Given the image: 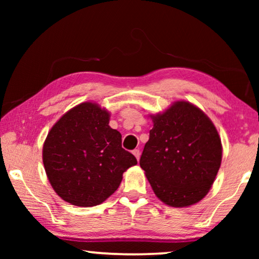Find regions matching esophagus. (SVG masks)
<instances>
[{
  "mask_svg": "<svg viewBox=\"0 0 259 259\" xmlns=\"http://www.w3.org/2000/svg\"><path fill=\"white\" fill-rule=\"evenodd\" d=\"M133 154L136 156V159L139 160V157H140V151L139 150H134Z\"/></svg>",
  "mask_w": 259,
  "mask_h": 259,
  "instance_id": "1",
  "label": "esophagus"
}]
</instances>
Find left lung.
<instances>
[{
	"mask_svg": "<svg viewBox=\"0 0 259 259\" xmlns=\"http://www.w3.org/2000/svg\"><path fill=\"white\" fill-rule=\"evenodd\" d=\"M151 119L153 128L139 163L155 195L170 207L198 203L208 194L222 163L216 126L185 100Z\"/></svg>",
	"mask_w": 259,
	"mask_h": 259,
	"instance_id": "1",
	"label": "left lung"
}]
</instances>
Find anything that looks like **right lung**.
<instances>
[{
    "label": "right lung",
    "mask_w": 259,
    "mask_h": 259,
    "mask_svg": "<svg viewBox=\"0 0 259 259\" xmlns=\"http://www.w3.org/2000/svg\"><path fill=\"white\" fill-rule=\"evenodd\" d=\"M109 113L87 102L56 122L43 145V164L52 188L77 207H95L117 190L122 175L137 164L108 125Z\"/></svg>",
    "instance_id": "add662e5"
}]
</instances>
